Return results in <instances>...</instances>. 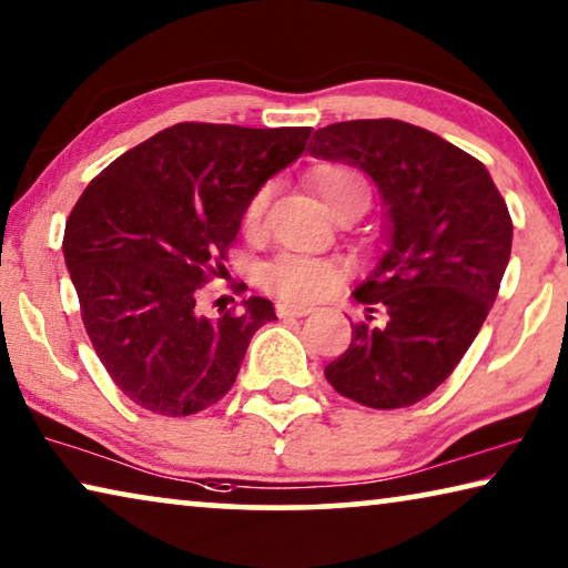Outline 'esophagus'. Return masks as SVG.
Listing matches in <instances>:
<instances>
[{"instance_id": "1", "label": "esophagus", "mask_w": 568, "mask_h": 568, "mask_svg": "<svg viewBox=\"0 0 568 568\" xmlns=\"http://www.w3.org/2000/svg\"><path fill=\"white\" fill-rule=\"evenodd\" d=\"M312 307H304V304H294V302H278L276 304V314L278 317H304V314H312Z\"/></svg>"}]
</instances>
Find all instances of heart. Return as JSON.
I'll return each mask as SVG.
<instances>
[{
  "mask_svg": "<svg viewBox=\"0 0 568 568\" xmlns=\"http://www.w3.org/2000/svg\"><path fill=\"white\" fill-rule=\"evenodd\" d=\"M312 185L327 205V211L339 203V200L351 195H365L368 197V185L365 180L351 168H339V164H327L312 172ZM268 200V187L258 190L246 205L243 213V223L256 225L261 221ZM345 266L337 258H322V256H302V254H282L261 268V284L268 292L282 296L286 302H314L322 296L333 294L337 284L343 282Z\"/></svg>",
  "mask_w": 568,
  "mask_h": 568,
  "instance_id": "heart-1",
  "label": "heart"
}]
</instances>
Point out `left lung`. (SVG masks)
<instances>
[{"mask_svg":"<svg viewBox=\"0 0 568 568\" xmlns=\"http://www.w3.org/2000/svg\"><path fill=\"white\" fill-rule=\"evenodd\" d=\"M310 154L363 170L386 207L383 251L353 292L368 322L325 368L329 386L371 408L414 406L449 378L493 307L508 205L483 162L398 119L322 126Z\"/></svg>","mask_w":568,"mask_h":568,"instance_id":"obj_1","label":"left lung"}]
</instances>
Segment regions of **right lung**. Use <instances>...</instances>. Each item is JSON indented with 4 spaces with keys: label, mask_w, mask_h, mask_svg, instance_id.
Segmentation results:
<instances>
[{
    "label": "right lung",
    "mask_w": 568,
    "mask_h": 568,
    "mask_svg": "<svg viewBox=\"0 0 568 568\" xmlns=\"http://www.w3.org/2000/svg\"><path fill=\"white\" fill-rule=\"evenodd\" d=\"M310 126L174 124L95 174L65 223L63 256L95 355L121 394L162 416H190L229 394L251 337L276 320L200 314L225 248L264 182L304 152Z\"/></svg>",
    "instance_id": "1"
}]
</instances>
